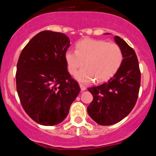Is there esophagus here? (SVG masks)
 Wrapping results in <instances>:
<instances>
[{
	"label": "esophagus",
	"instance_id": "1",
	"mask_svg": "<svg viewBox=\"0 0 156 156\" xmlns=\"http://www.w3.org/2000/svg\"><path fill=\"white\" fill-rule=\"evenodd\" d=\"M80 87H81V91H84V90L87 89V87H85L84 85H83V84H80Z\"/></svg>",
	"mask_w": 156,
	"mask_h": 156
}]
</instances>
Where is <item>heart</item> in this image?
Returning <instances> with one entry per match:
<instances>
[{
	"mask_svg": "<svg viewBox=\"0 0 156 156\" xmlns=\"http://www.w3.org/2000/svg\"><path fill=\"white\" fill-rule=\"evenodd\" d=\"M123 58L122 49L117 44L101 39H83L77 44L76 50L69 49L65 54L71 75L85 62L86 66L75 75L78 81L84 83L95 78L98 82L107 81L117 73Z\"/></svg>",
	"mask_w": 156,
	"mask_h": 156,
	"instance_id": "obj_1",
	"label": "heart"
}]
</instances>
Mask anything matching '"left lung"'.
<instances>
[{
  "mask_svg": "<svg viewBox=\"0 0 156 156\" xmlns=\"http://www.w3.org/2000/svg\"><path fill=\"white\" fill-rule=\"evenodd\" d=\"M114 40L122 49V64L108 81L88 88L93 100L87 112L97 124L103 126L116 124L129 114L136 105L141 85V72L134 49L119 36H115Z\"/></svg>",
  "mask_w": 156,
  "mask_h": 156,
  "instance_id": "1",
  "label": "left lung"
}]
</instances>
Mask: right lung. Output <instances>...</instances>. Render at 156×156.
Returning <instances> with one entry per match:
<instances>
[{"mask_svg": "<svg viewBox=\"0 0 156 156\" xmlns=\"http://www.w3.org/2000/svg\"><path fill=\"white\" fill-rule=\"evenodd\" d=\"M69 38L61 32L37 33L23 48L17 64L16 88L27 114L37 124L57 125L79 94L65 59Z\"/></svg>", "mask_w": 156, "mask_h": 156, "instance_id": "add662e5", "label": "right lung"}]
</instances>
